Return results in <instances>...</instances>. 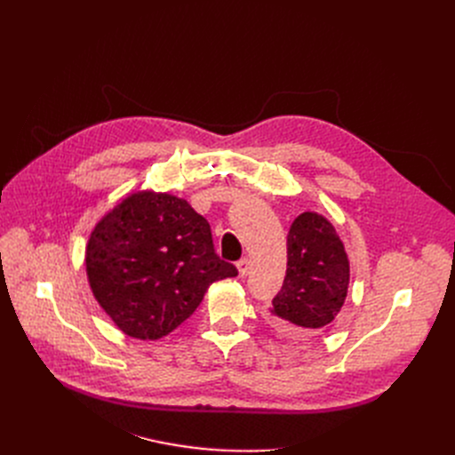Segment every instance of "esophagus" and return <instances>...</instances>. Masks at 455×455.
<instances>
[{"mask_svg":"<svg viewBox=\"0 0 455 455\" xmlns=\"http://www.w3.org/2000/svg\"><path fill=\"white\" fill-rule=\"evenodd\" d=\"M251 266H252V264H251V259H249V258H242L240 261H237V271H240V276H242V278L249 275Z\"/></svg>","mask_w":455,"mask_h":455,"instance_id":"obj_1","label":"esophagus"}]
</instances>
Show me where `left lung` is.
<instances>
[{"mask_svg":"<svg viewBox=\"0 0 455 455\" xmlns=\"http://www.w3.org/2000/svg\"><path fill=\"white\" fill-rule=\"evenodd\" d=\"M348 280V256L336 228L324 215L304 212L291 223L288 269L269 312L285 333L309 336L341 312Z\"/></svg>","mask_w":455,"mask_h":455,"instance_id":"8db88e82","label":"left lung"}]
</instances>
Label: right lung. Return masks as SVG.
Instances as JSON below:
<instances>
[{
	"mask_svg": "<svg viewBox=\"0 0 455 455\" xmlns=\"http://www.w3.org/2000/svg\"><path fill=\"white\" fill-rule=\"evenodd\" d=\"M86 275L119 330L155 341L196 312L213 282L237 269L215 254L208 221L188 201L138 191L92 230Z\"/></svg>",
	"mask_w": 455,
	"mask_h": 455,
	"instance_id": "add662e5",
	"label": "right lung"
}]
</instances>
